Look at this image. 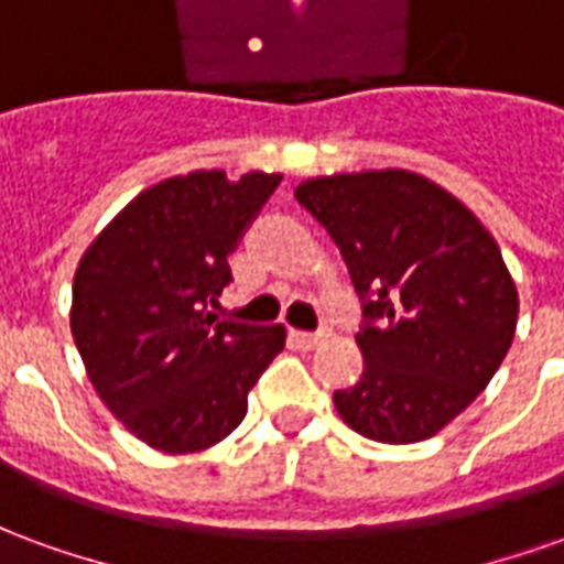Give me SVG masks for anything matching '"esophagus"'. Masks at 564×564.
Here are the masks:
<instances>
[{
  "label": "esophagus",
  "mask_w": 564,
  "mask_h": 564,
  "mask_svg": "<svg viewBox=\"0 0 564 564\" xmlns=\"http://www.w3.org/2000/svg\"><path fill=\"white\" fill-rule=\"evenodd\" d=\"M293 341L302 347V350H314L319 341H323V332H293Z\"/></svg>",
  "instance_id": "34e87169"
}]
</instances>
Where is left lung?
<instances>
[{
	"mask_svg": "<svg viewBox=\"0 0 564 564\" xmlns=\"http://www.w3.org/2000/svg\"><path fill=\"white\" fill-rule=\"evenodd\" d=\"M341 247L362 299L366 368L335 408L380 444L425 441L486 390L517 329V286L484 223L402 169L295 186Z\"/></svg>",
	"mask_w": 564,
	"mask_h": 564,
	"instance_id": "obj_1",
	"label": "left lung"
}]
</instances>
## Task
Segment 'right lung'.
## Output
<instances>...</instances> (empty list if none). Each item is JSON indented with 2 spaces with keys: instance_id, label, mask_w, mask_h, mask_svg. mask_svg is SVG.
Segmentation results:
<instances>
[{
  "instance_id": "right-lung-1",
  "label": "right lung",
  "mask_w": 564,
  "mask_h": 564,
  "mask_svg": "<svg viewBox=\"0 0 564 564\" xmlns=\"http://www.w3.org/2000/svg\"><path fill=\"white\" fill-rule=\"evenodd\" d=\"M281 174L189 172L150 186L87 247L72 286V335L93 387L129 432L162 453L214 447L283 350V326L210 314L229 253Z\"/></svg>"
}]
</instances>
